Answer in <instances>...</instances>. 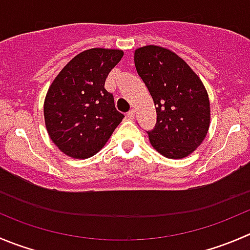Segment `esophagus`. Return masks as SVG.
Returning <instances> with one entry per match:
<instances>
[{
  "label": "esophagus",
  "mask_w": 250,
  "mask_h": 250,
  "mask_svg": "<svg viewBox=\"0 0 250 250\" xmlns=\"http://www.w3.org/2000/svg\"><path fill=\"white\" fill-rule=\"evenodd\" d=\"M127 117L129 118V120H134V117H135V110H134V108H130L129 112L127 113Z\"/></svg>",
  "instance_id": "34e87169"
}]
</instances>
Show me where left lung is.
<instances>
[{"label": "left lung", "instance_id": "8db88e82", "mask_svg": "<svg viewBox=\"0 0 250 250\" xmlns=\"http://www.w3.org/2000/svg\"><path fill=\"white\" fill-rule=\"evenodd\" d=\"M134 63L155 106L156 125L150 143L168 159L192 154L207 137L210 103L199 77L172 51L160 46L135 50Z\"/></svg>", "mask_w": 250, "mask_h": 250}]
</instances>
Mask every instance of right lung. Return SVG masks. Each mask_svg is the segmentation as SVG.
I'll use <instances>...</instances> for the list:
<instances>
[{
    "label": "right lung",
    "instance_id": "obj_1",
    "mask_svg": "<svg viewBox=\"0 0 250 250\" xmlns=\"http://www.w3.org/2000/svg\"><path fill=\"white\" fill-rule=\"evenodd\" d=\"M121 50L90 48L77 55L60 72L43 104L45 125L58 149L74 159L100 151L125 115L105 89Z\"/></svg>",
    "mask_w": 250,
    "mask_h": 250
}]
</instances>
